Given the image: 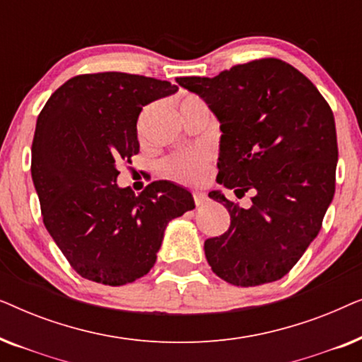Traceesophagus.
Returning a JSON list of instances; mask_svg holds the SVG:
<instances>
[{"instance_id": "1", "label": "esophagus", "mask_w": 362, "mask_h": 362, "mask_svg": "<svg viewBox=\"0 0 362 362\" xmlns=\"http://www.w3.org/2000/svg\"><path fill=\"white\" fill-rule=\"evenodd\" d=\"M192 196H194V202H196V206H197V207L204 204L206 199H207L204 192H201V191H196V192H192Z\"/></svg>"}]
</instances>
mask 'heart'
I'll return each instance as SVG.
<instances>
[{
	"mask_svg": "<svg viewBox=\"0 0 362 362\" xmlns=\"http://www.w3.org/2000/svg\"><path fill=\"white\" fill-rule=\"evenodd\" d=\"M211 153L207 148H192V150L177 153L163 163L165 175L181 182H199L207 175Z\"/></svg>",
	"mask_w": 362,
	"mask_h": 362,
	"instance_id": "obj_1",
	"label": "heart"
}]
</instances>
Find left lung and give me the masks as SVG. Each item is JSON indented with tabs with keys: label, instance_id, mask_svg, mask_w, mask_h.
I'll use <instances>...</instances> for the list:
<instances>
[{
	"label": "left lung",
	"instance_id": "1",
	"mask_svg": "<svg viewBox=\"0 0 362 362\" xmlns=\"http://www.w3.org/2000/svg\"><path fill=\"white\" fill-rule=\"evenodd\" d=\"M176 82L197 93L221 123L217 182L237 197L254 192L249 209L209 192L230 214L227 232L204 242L212 272L237 286L280 280L318 235L333 201V112L318 88L280 59Z\"/></svg>",
	"mask_w": 362,
	"mask_h": 362
}]
</instances>
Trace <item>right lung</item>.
<instances>
[{"instance_id": "obj_1", "label": "right lung", "mask_w": 362, "mask_h": 362, "mask_svg": "<svg viewBox=\"0 0 362 362\" xmlns=\"http://www.w3.org/2000/svg\"><path fill=\"white\" fill-rule=\"evenodd\" d=\"M177 86L123 72L67 81L39 113L31 176L44 226L83 279L120 286L146 275L166 226L194 209L192 194L155 181L135 194L120 187L118 163L140 151L136 120L143 107Z\"/></svg>"}]
</instances>
